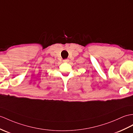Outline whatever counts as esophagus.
Listing matches in <instances>:
<instances>
[{"instance_id":"34e87169","label":"esophagus","mask_w":133,"mask_h":133,"mask_svg":"<svg viewBox=\"0 0 133 133\" xmlns=\"http://www.w3.org/2000/svg\"><path fill=\"white\" fill-rule=\"evenodd\" d=\"M69 61V59H64V60H63V62H64V63H68Z\"/></svg>"}]
</instances>
